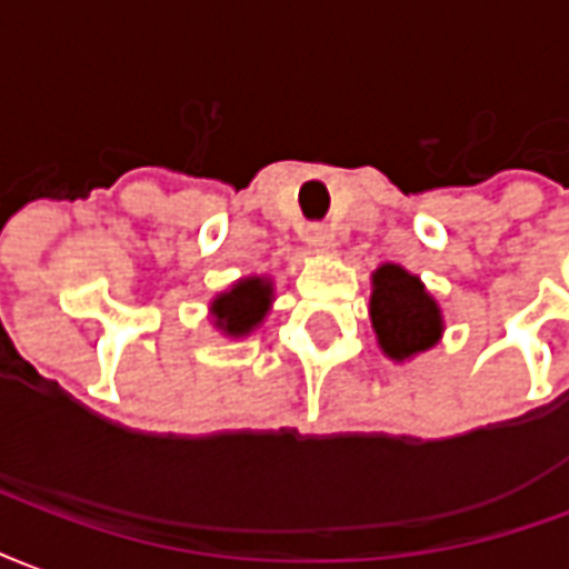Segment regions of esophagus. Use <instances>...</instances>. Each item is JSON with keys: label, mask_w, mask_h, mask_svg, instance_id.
Masks as SVG:
<instances>
[{"label": "esophagus", "mask_w": 569, "mask_h": 569, "mask_svg": "<svg viewBox=\"0 0 569 569\" xmlns=\"http://www.w3.org/2000/svg\"><path fill=\"white\" fill-rule=\"evenodd\" d=\"M302 239L309 248L315 251H330V244H333V233L327 230L325 223H309L306 230H302Z\"/></svg>", "instance_id": "obj_1"}]
</instances>
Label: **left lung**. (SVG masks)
Returning <instances> with one entry per match:
<instances>
[{
  "instance_id": "1",
  "label": "left lung",
  "mask_w": 569,
  "mask_h": 569,
  "mask_svg": "<svg viewBox=\"0 0 569 569\" xmlns=\"http://www.w3.org/2000/svg\"><path fill=\"white\" fill-rule=\"evenodd\" d=\"M370 315L379 346L393 360L412 358L442 333L437 302L427 297L425 284L393 263H385L372 276Z\"/></svg>"
}]
</instances>
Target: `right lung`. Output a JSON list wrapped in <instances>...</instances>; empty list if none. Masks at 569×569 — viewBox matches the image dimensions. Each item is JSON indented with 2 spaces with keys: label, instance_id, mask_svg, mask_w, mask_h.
Returning <instances> with one entry per match:
<instances>
[{
  "label": "right lung",
  "instance_id": "obj_1",
  "mask_svg": "<svg viewBox=\"0 0 569 569\" xmlns=\"http://www.w3.org/2000/svg\"><path fill=\"white\" fill-rule=\"evenodd\" d=\"M269 300H272V288L263 279H244L233 290L221 293L211 302L214 312V325L221 327L223 333L242 336L251 327L260 325V318L267 315Z\"/></svg>",
  "mask_w": 569,
  "mask_h": 569
}]
</instances>
